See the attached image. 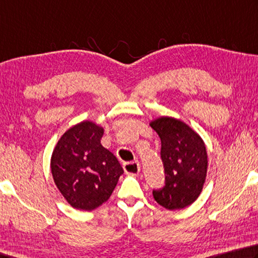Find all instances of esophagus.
Listing matches in <instances>:
<instances>
[{"label":"esophagus","mask_w":258,"mask_h":258,"mask_svg":"<svg viewBox=\"0 0 258 258\" xmlns=\"http://www.w3.org/2000/svg\"><path fill=\"white\" fill-rule=\"evenodd\" d=\"M123 169L125 171V174L137 176V175H139L140 170H141V166H140V163L137 161L125 162L123 165Z\"/></svg>","instance_id":"esophagus-1"}]
</instances>
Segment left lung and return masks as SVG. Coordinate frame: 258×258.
Returning <instances> with one entry per match:
<instances>
[{
    "instance_id": "left-lung-1",
    "label": "left lung",
    "mask_w": 258,
    "mask_h": 258,
    "mask_svg": "<svg viewBox=\"0 0 258 258\" xmlns=\"http://www.w3.org/2000/svg\"><path fill=\"white\" fill-rule=\"evenodd\" d=\"M161 140L166 185L153 190L156 202L167 210H181L194 203L207 179L208 152L199 133L180 119L162 116L150 121Z\"/></svg>"
}]
</instances>
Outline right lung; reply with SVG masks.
I'll return each instance as SVG.
<instances>
[{
	"mask_svg": "<svg viewBox=\"0 0 258 258\" xmlns=\"http://www.w3.org/2000/svg\"><path fill=\"white\" fill-rule=\"evenodd\" d=\"M105 130L91 120L72 126L55 145L50 170L72 208L92 211L110 198L124 170L100 140Z\"/></svg>",
	"mask_w": 258,
	"mask_h": 258,
	"instance_id": "1",
	"label": "right lung"
}]
</instances>
